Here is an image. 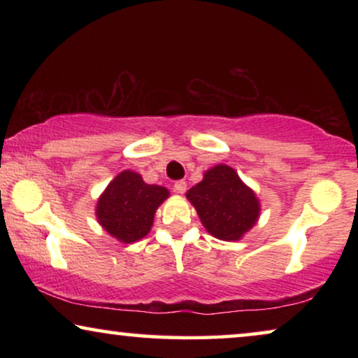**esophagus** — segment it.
Segmentation results:
<instances>
[{
	"label": "esophagus",
	"instance_id": "esophagus-1",
	"mask_svg": "<svg viewBox=\"0 0 358 358\" xmlns=\"http://www.w3.org/2000/svg\"><path fill=\"white\" fill-rule=\"evenodd\" d=\"M174 190L178 194H184L185 190H187V184H185V180H176V182H174Z\"/></svg>",
	"mask_w": 358,
	"mask_h": 358
}]
</instances>
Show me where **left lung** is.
<instances>
[{"instance_id":"8db88e82","label":"left lung","mask_w":358,"mask_h":358,"mask_svg":"<svg viewBox=\"0 0 358 358\" xmlns=\"http://www.w3.org/2000/svg\"><path fill=\"white\" fill-rule=\"evenodd\" d=\"M185 195L197 210L205 229L223 241L241 239L256 224L261 213L254 190L227 164L208 169L203 179Z\"/></svg>"}]
</instances>
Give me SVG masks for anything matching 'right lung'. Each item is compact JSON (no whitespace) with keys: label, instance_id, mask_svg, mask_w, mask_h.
Segmentation results:
<instances>
[{"label":"right lung","instance_id":"add662e5","mask_svg":"<svg viewBox=\"0 0 358 358\" xmlns=\"http://www.w3.org/2000/svg\"><path fill=\"white\" fill-rule=\"evenodd\" d=\"M168 197L166 187L146 184L130 169L122 171L97 200V222L120 243H135L150 233L156 210Z\"/></svg>","mask_w":358,"mask_h":358}]
</instances>
